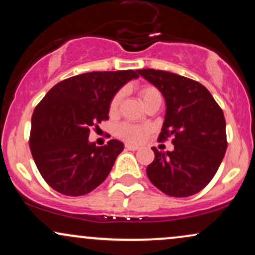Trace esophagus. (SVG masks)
<instances>
[{
    "mask_svg": "<svg viewBox=\"0 0 255 255\" xmlns=\"http://www.w3.org/2000/svg\"><path fill=\"white\" fill-rule=\"evenodd\" d=\"M126 148L129 151H136V150H139V146L131 145V144H126Z\"/></svg>",
    "mask_w": 255,
    "mask_h": 255,
    "instance_id": "obj_1",
    "label": "esophagus"
}]
</instances>
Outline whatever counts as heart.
Masks as SVG:
<instances>
[{
	"label": "heart",
	"instance_id": "1",
	"mask_svg": "<svg viewBox=\"0 0 255 255\" xmlns=\"http://www.w3.org/2000/svg\"><path fill=\"white\" fill-rule=\"evenodd\" d=\"M158 96H160L159 91H158L156 87H153V86H145L140 90V98H141L144 105L147 103L148 101H151L152 98L158 97ZM121 97H122L121 93H118V95L114 97V99L111 101V104H110L111 111H115L116 109H118L119 105H120V102H121ZM118 133H119V135L125 137V139L129 140V141H139V140L142 137V134H144V129L140 127H136V126L124 124L119 127Z\"/></svg>",
	"mask_w": 255,
	"mask_h": 255
}]
</instances>
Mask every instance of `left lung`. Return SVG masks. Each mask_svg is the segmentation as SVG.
<instances>
[{"instance_id":"8db88e82","label":"left lung","mask_w":255,"mask_h":255,"mask_svg":"<svg viewBox=\"0 0 255 255\" xmlns=\"http://www.w3.org/2000/svg\"><path fill=\"white\" fill-rule=\"evenodd\" d=\"M165 99V116L158 140L172 136L174 150L159 152L146 169L159 191L176 198L191 197L209 184L225 151L224 114L206 87L182 75L156 69H139Z\"/></svg>"}]
</instances>
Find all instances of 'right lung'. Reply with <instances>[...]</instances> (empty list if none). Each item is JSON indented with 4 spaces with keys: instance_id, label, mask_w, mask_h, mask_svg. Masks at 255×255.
<instances>
[{
    "instance_id": "1",
    "label": "right lung",
    "mask_w": 255,
    "mask_h": 255,
    "mask_svg": "<svg viewBox=\"0 0 255 255\" xmlns=\"http://www.w3.org/2000/svg\"><path fill=\"white\" fill-rule=\"evenodd\" d=\"M134 71L90 72L55 85L31 120L30 148L38 170L52 189L69 197L85 195L108 177L125 145L89 140L93 126L109 119L110 104Z\"/></svg>"
}]
</instances>
